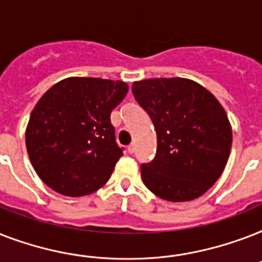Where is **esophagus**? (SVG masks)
Returning <instances> with one entry per match:
<instances>
[{
	"label": "esophagus",
	"instance_id": "34e87169",
	"mask_svg": "<svg viewBox=\"0 0 262 262\" xmlns=\"http://www.w3.org/2000/svg\"><path fill=\"white\" fill-rule=\"evenodd\" d=\"M135 151H136V144L132 143L130 145L127 147V152H129V154H133V152H135Z\"/></svg>",
	"mask_w": 262,
	"mask_h": 262
}]
</instances>
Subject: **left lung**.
<instances>
[{
  "label": "left lung",
  "mask_w": 262,
  "mask_h": 262,
  "mask_svg": "<svg viewBox=\"0 0 262 262\" xmlns=\"http://www.w3.org/2000/svg\"><path fill=\"white\" fill-rule=\"evenodd\" d=\"M132 91L158 136L155 158L141 164L144 185L172 203L204 194L231 151V125L222 104L203 85L181 77L141 80Z\"/></svg>",
  "instance_id": "left-lung-1"
}]
</instances>
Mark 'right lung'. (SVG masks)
Listing matches in <instances>:
<instances>
[{"label":"right lung","instance_id":"right-lung-1","mask_svg":"<svg viewBox=\"0 0 262 262\" xmlns=\"http://www.w3.org/2000/svg\"><path fill=\"white\" fill-rule=\"evenodd\" d=\"M127 90L123 81L69 77L39 99L27 126L26 145L47 186L80 197L108 181L123 155L110 114Z\"/></svg>","mask_w":262,"mask_h":262}]
</instances>
